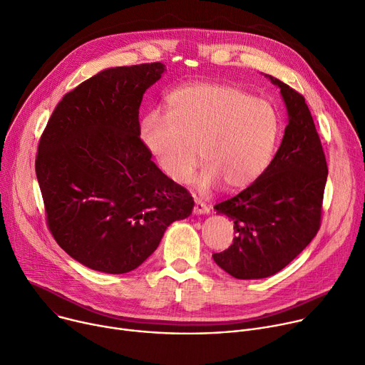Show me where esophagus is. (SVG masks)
<instances>
[{"instance_id": "34e87169", "label": "esophagus", "mask_w": 365, "mask_h": 365, "mask_svg": "<svg viewBox=\"0 0 365 365\" xmlns=\"http://www.w3.org/2000/svg\"><path fill=\"white\" fill-rule=\"evenodd\" d=\"M193 212L195 214H208L210 212V208L208 205L202 201V200H195V207H193Z\"/></svg>"}]
</instances>
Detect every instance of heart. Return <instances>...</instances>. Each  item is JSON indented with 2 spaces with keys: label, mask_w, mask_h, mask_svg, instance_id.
<instances>
[{
  "label": "heart",
  "mask_w": 365,
  "mask_h": 365,
  "mask_svg": "<svg viewBox=\"0 0 365 365\" xmlns=\"http://www.w3.org/2000/svg\"><path fill=\"white\" fill-rule=\"evenodd\" d=\"M140 140L158 170L176 185H186L197 165L196 183L208 190L217 183L227 190L252 185L275 155L281 118L272 103L228 84L201 83L172 91L163 115L148 113Z\"/></svg>",
  "instance_id": "1"
}]
</instances>
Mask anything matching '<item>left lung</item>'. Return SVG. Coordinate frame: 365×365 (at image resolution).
I'll list each match as a JSON object with an SVG mask.
<instances>
[{
    "label": "left lung",
    "mask_w": 365,
    "mask_h": 365,
    "mask_svg": "<svg viewBox=\"0 0 365 365\" xmlns=\"http://www.w3.org/2000/svg\"><path fill=\"white\" fill-rule=\"evenodd\" d=\"M281 88L288 110L282 143L257 180L217 204L235 221L233 245L212 257L237 279H260L279 272L317 235L322 222L327 164L304 97L267 76Z\"/></svg>",
    "instance_id": "1"
}]
</instances>
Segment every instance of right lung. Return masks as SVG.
<instances>
[{
	"label": "right lung",
	"mask_w": 365,
	"mask_h": 365,
	"mask_svg": "<svg viewBox=\"0 0 365 365\" xmlns=\"http://www.w3.org/2000/svg\"><path fill=\"white\" fill-rule=\"evenodd\" d=\"M161 62L109 68L62 97L39 140L36 176L55 242L84 267L134 271L173 221L190 215L186 187L144 148L140 105Z\"/></svg>",
	"instance_id": "add662e5"
}]
</instances>
